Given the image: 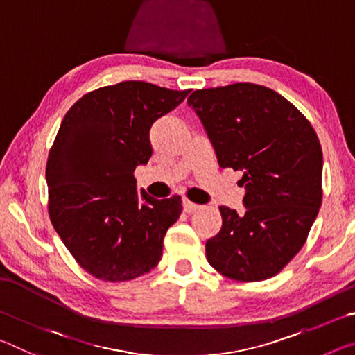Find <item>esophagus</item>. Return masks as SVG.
I'll return each mask as SVG.
<instances>
[{
    "mask_svg": "<svg viewBox=\"0 0 355 355\" xmlns=\"http://www.w3.org/2000/svg\"><path fill=\"white\" fill-rule=\"evenodd\" d=\"M199 208H200L199 204H194V202H191L188 199L183 200V210L187 211V213H193L196 210H199Z\"/></svg>",
    "mask_w": 355,
    "mask_h": 355,
    "instance_id": "esophagus-1",
    "label": "esophagus"
}]
</instances>
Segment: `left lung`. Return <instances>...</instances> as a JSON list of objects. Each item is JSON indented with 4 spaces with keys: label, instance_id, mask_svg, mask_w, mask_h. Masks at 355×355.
I'll return each mask as SVG.
<instances>
[{
    "label": "left lung",
    "instance_id": "1",
    "mask_svg": "<svg viewBox=\"0 0 355 355\" xmlns=\"http://www.w3.org/2000/svg\"><path fill=\"white\" fill-rule=\"evenodd\" d=\"M219 167L241 171L245 210L219 207L223 227L205 243L224 277L262 281L279 273L305 245L322 202V148L302 112L256 83L196 89Z\"/></svg>",
    "mask_w": 355,
    "mask_h": 355
}]
</instances>
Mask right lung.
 <instances>
[{
    "label": "right lung",
    "mask_w": 355,
    "mask_h": 355,
    "mask_svg": "<svg viewBox=\"0 0 355 355\" xmlns=\"http://www.w3.org/2000/svg\"><path fill=\"white\" fill-rule=\"evenodd\" d=\"M188 94L120 82L87 93L61 121L46 168L49 215L66 248L93 277L134 279L161 261L162 240L180 218L182 199L157 200L144 189L139 194L134 171L153 153V123Z\"/></svg>",
    "instance_id": "add662e5"
}]
</instances>
